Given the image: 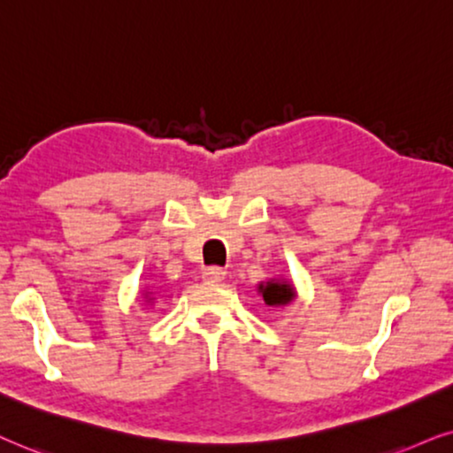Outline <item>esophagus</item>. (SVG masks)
I'll list each match as a JSON object with an SVG mask.
<instances>
[{"label":"esophagus","instance_id":"34e87169","mask_svg":"<svg viewBox=\"0 0 453 453\" xmlns=\"http://www.w3.org/2000/svg\"><path fill=\"white\" fill-rule=\"evenodd\" d=\"M223 277H226V271H223L221 267H207L203 271V280L204 281L217 283V281H221Z\"/></svg>","mask_w":453,"mask_h":453}]
</instances>
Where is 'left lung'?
Masks as SVG:
<instances>
[{
  "mask_svg": "<svg viewBox=\"0 0 453 453\" xmlns=\"http://www.w3.org/2000/svg\"><path fill=\"white\" fill-rule=\"evenodd\" d=\"M258 292L263 294L265 304L269 306H286L292 303L296 292H294V286L289 281L281 280H271L267 283H258Z\"/></svg>",
  "mask_w": 453,
  "mask_h": 453,
  "instance_id": "1",
  "label": "left lung"
}]
</instances>
